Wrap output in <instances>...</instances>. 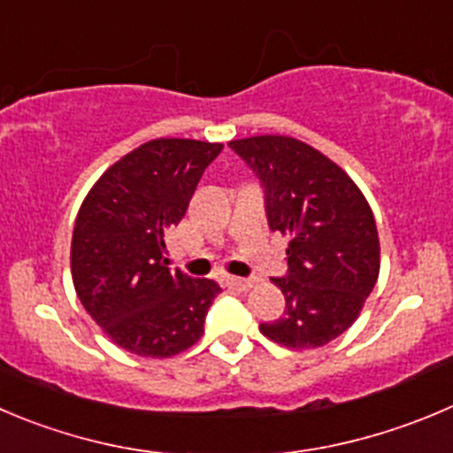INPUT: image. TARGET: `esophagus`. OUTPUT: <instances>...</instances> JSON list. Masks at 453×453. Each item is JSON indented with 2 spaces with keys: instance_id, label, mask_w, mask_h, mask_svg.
<instances>
[{
  "instance_id": "34e87169",
  "label": "esophagus",
  "mask_w": 453,
  "mask_h": 453,
  "mask_svg": "<svg viewBox=\"0 0 453 453\" xmlns=\"http://www.w3.org/2000/svg\"><path fill=\"white\" fill-rule=\"evenodd\" d=\"M222 284H224V287L235 288V291H247V288L251 287V280H247V278H231V275H226V278H222Z\"/></svg>"
}]
</instances>
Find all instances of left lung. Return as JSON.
<instances>
[{
  "instance_id": "1",
  "label": "left lung",
  "mask_w": 453,
  "mask_h": 453,
  "mask_svg": "<svg viewBox=\"0 0 453 453\" xmlns=\"http://www.w3.org/2000/svg\"><path fill=\"white\" fill-rule=\"evenodd\" d=\"M260 182L271 231L287 235V273L271 278L284 313L260 331L291 349L322 347L353 325L376 287V219L353 180L320 150L284 135L229 142Z\"/></svg>"
}]
</instances>
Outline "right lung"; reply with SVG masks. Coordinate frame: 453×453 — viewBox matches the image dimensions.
I'll return each instance as SVG.
<instances>
[{"instance_id": "obj_1", "label": "right lung", "mask_w": 453, "mask_h": 453, "mask_svg": "<svg viewBox=\"0 0 453 453\" xmlns=\"http://www.w3.org/2000/svg\"><path fill=\"white\" fill-rule=\"evenodd\" d=\"M222 144L153 140L124 155L86 196L75 219L71 271L77 298L118 347L169 358L204 334L222 291L213 280L175 271L165 238L184 218Z\"/></svg>"}]
</instances>
